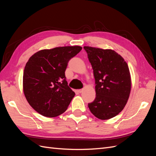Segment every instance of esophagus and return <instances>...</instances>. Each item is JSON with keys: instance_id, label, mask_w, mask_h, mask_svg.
Wrapping results in <instances>:
<instances>
[{"instance_id": "1", "label": "esophagus", "mask_w": 156, "mask_h": 156, "mask_svg": "<svg viewBox=\"0 0 156 156\" xmlns=\"http://www.w3.org/2000/svg\"><path fill=\"white\" fill-rule=\"evenodd\" d=\"M83 89H80V90H78V92L79 93H81L83 92Z\"/></svg>"}]
</instances>
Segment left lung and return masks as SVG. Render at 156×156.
Wrapping results in <instances>:
<instances>
[{
	"label": "left lung",
	"instance_id": "left-lung-1",
	"mask_svg": "<svg viewBox=\"0 0 156 156\" xmlns=\"http://www.w3.org/2000/svg\"><path fill=\"white\" fill-rule=\"evenodd\" d=\"M94 72L96 98L88 103L92 114L100 120L115 117L128 100L131 80L124 59L112 49L84 46Z\"/></svg>",
	"mask_w": 156,
	"mask_h": 156
}]
</instances>
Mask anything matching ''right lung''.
I'll return each instance as SVG.
<instances>
[{
	"mask_svg": "<svg viewBox=\"0 0 156 156\" xmlns=\"http://www.w3.org/2000/svg\"><path fill=\"white\" fill-rule=\"evenodd\" d=\"M80 46L43 49L28 60L23 77L25 96L39 114L56 117L62 114L75 96L66 80L69 60L81 51Z\"/></svg>",
	"mask_w": 156,
	"mask_h": 156,
	"instance_id": "1",
	"label": "right lung"
}]
</instances>
